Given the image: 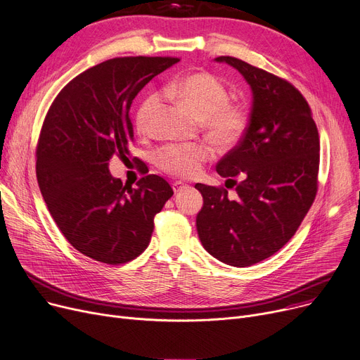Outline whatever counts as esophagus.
Masks as SVG:
<instances>
[{
	"instance_id": "obj_1",
	"label": "esophagus",
	"mask_w": 360,
	"mask_h": 360,
	"mask_svg": "<svg viewBox=\"0 0 360 360\" xmlns=\"http://www.w3.org/2000/svg\"><path fill=\"white\" fill-rule=\"evenodd\" d=\"M187 187V184L186 183H183V181H174L173 183V190H174V193H177V192H181L183 188H186Z\"/></svg>"
}]
</instances>
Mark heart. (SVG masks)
I'll return each instance as SVG.
<instances>
[{"instance_id": "b5f03b06", "label": "heart", "mask_w": 360, "mask_h": 360, "mask_svg": "<svg viewBox=\"0 0 360 360\" xmlns=\"http://www.w3.org/2000/svg\"><path fill=\"white\" fill-rule=\"evenodd\" d=\"M165 94L181 101L192 110L207 134L222 145L234 143L247 126V113L240 104L228 103V90L214 75L190 74L172 81ZM160 104V96H148L136 110L135 126L141 134L150 132L151 117ZM214 155V148L206 142L165 145L155 154V164L162 172L176 177H195L202 165Z\"/></svg>"}]
</instances>
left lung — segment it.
Listing matches in <instances>:
<instances>
[{
	"mask_svg": "<svg viewBox=\"0 0 360 360\" xmlns=\"http://www.w3.org/2000/svg\"><path fill=\"white\" fill-rule=\"evenodd\" d=\"M215 60L244 77L252 101L241 141L217 164L237 196L198 183L203 207L196 226L210 256L247 267L279 251L305 218L316 195L320 138L307 100L290 82L237 58Z\"/></svg>",
	"mask_w": 360,
	"mask_h": 360,
	"instance_id": "8db88e82",
	"label": "left lung"
}]
</instances>
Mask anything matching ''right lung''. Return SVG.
Segmentation results:
<instances>
[{"label": "right lung", "mask_w": 360, "mask_h": 360, "mask_svg": "<svg viewBox=\"0 0 360 360\" xmlns=\"http://www.w3.org/2000/svg\"><path fill=\"white\" fill-rule=\"evenodd\" d=\"M179 60L109 59L77 75L51 105L36 151L37 183L63 237L84 256L123 264L151 241L154 217L173 188L155 174L135 187L123 184L110 174L109 161L129 155L134 98Z\"/></svg>", "instance_id": "obj_1"}]
</instances>
